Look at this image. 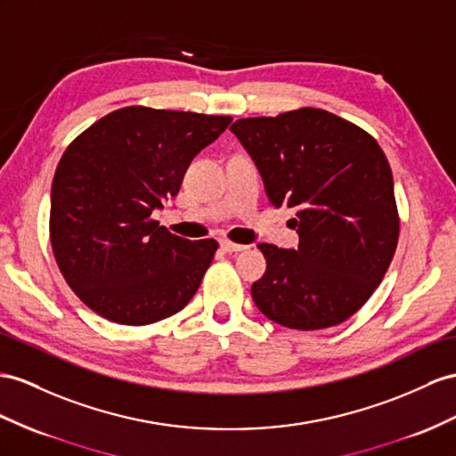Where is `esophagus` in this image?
Wrapping results in <instances>:
<instances>
[{"mask_svg":"<svg viewBox=\"0 0 456 456\" xmlns=\"http://www.w3.org/2000/svg\"><path fill=\"white\" fill-rule=\"evenodd\" d=\"M219 247H221V250L224 252H240V250H244L247 247H244V244H237V242H231V240H221L219 242Z\"/></svg>","mask_w":456,"mask_h":456,"instance_id":"obj_1","label":"esophagus"}]
</instances>
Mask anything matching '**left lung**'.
<instances>
[{
  "label": "left lung",
  "mask_w": 456,
  "mask_h": 456,
  "mask_svg": "<svg viewBox=\"0 0 456 456\" xmlns=\"http://www.w3.org/2000/svg\"><path fill=\"white\" fill-rule=\"evenodd\" d=\"M258 167L270 204L293 208L298 248L258 244L267 270L256 306L290 330L343 323L373 295L399 240L393 173L360 126L316 108L231 125Z\"/></svg>",
  "instance_id": "obj_1"
}]
</instances>
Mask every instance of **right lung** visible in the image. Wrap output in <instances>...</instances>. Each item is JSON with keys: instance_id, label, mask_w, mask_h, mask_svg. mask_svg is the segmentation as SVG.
<instances>
[{"instance_id": "add662e5", "label": "right lung", "mask_w": 456, "mask_h": 456, "mask_svg": "<svg viewBox=\"0 0 456 456\" xmlns=\"http://www.w3.org/2000/svg\"><path fill=\"white\" fill-rule=\"evenodd\" d=\"M224 115L117 110L65 150L52 184L50 239L65 281L115 323L146 325L183 310L214 260V239L189 240L151 219L177 196Z\"/></svg>"}]
</instances>
